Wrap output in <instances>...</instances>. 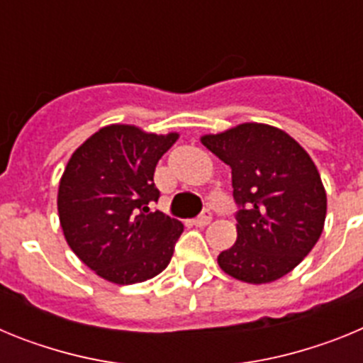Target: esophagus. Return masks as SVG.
I'll list each match as a JSON object with an SVG mask.
<instances>
[{"instance_id":"esophagus-1","label":"esophagus","mask_w":363,"mask_h":363,"mask_svg":"<svg viewBox=\"0 0 363 363\" xmlns=\"http://www.w3.org/2000/svg\"><path fill=\"white\" fill-rule=\"evenodd\" d=\"M211 220H213V214H211L209 209H205L203 213L196 218V220L192 221V223H194L196 227H205V225H209Z\"/></svg>"}]
</instances>
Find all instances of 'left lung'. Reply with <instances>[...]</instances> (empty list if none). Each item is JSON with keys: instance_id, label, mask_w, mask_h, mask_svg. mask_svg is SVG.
Instances as JSON below:
<instances>
[{"instance_id": "1", "label": "left lung", "mask_w": 363, "mask_h": 363, "mask_svg": "<svg viewBox=\"0 0 363 363\" xmlns=\"http://www.w3.org/2000/svg\"><path fill=\"white\" fill-rule=\"evenodd\" d=\"M201 143L230 167L238 238L218 265L247 284H269L293 271L323 230L327 196L303 147L265 123H242Z\"/></svg>"}]
</instances>
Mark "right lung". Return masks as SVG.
<instances>
[{"label": "right lung", "instance_id": "1", "mask_svg": "<svg viewBox=\"0 0 363 363\" xmlns=\"http://www.w3.org/2000/svg\"><path fill=\"white\" fill-rule=\"evenodd\" d=\"M178 133L107 125L74 150L60 179L57 214L83 264L107 281L140 284L169 265L184 223L156 211L154 171Z\"/></svg>", "mask_w": 363, "mask_h": 363}]
</instances>
